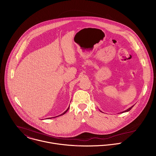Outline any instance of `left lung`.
I'll list each match as a JSON object with an SVG mask.
<instances>
[{"label": "left lung", "instance_id": "obj_1", "mask_svg": "<svg viewBox=\"0 0 156 156\" xmlns=\"http://www.w3.org/2000/svg\"><path fill=\"white\" fill-rule=\"evenodd\" d=\"M133 106H131V107H129V108H128L127 110H125V111H123V112H122V113H123V112H128V111H129L132 108H133ZM101 111V110H100Z\"/></svg>", "mask_w": 156, "mask_h": 156}]
</instances>
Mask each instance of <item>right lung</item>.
Instances as JSON below:
<instances>
[{"instance_id": "add662e5", "label": "right lung", "mask_w": 156, "mask_h": 156, "mask_svg": "<svg viewBox=\"0 0 156 156\" xmlns=\"http://www.w3.org/2000/svg\"><path fill=\"white\" fill-rule=\"evenodd\" d=\"M69 108H67V109H66V110H65V112H63V114H60V115H58V116H56V117H51V118H49V119H52V118H53V119H54V118H55V117H58V116H60V115H63V114H65V113H66V112H67V111H68V110H69Z\"/></svg>"}]
</instances>
